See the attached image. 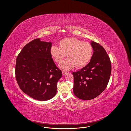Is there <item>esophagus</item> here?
Segmentation results:
<instances>
[{
    "label": "esophagus",
    "instance_id": "34e87169",
    "mask_svg": "<svg viewBox=\"0 0 131 131\" xmlns=\"http://www.w3.org/2000/svg\"><path fill=\"white\" fill-rule=\"evenodd\" d=\"M67 74V72H64V71H63L62 72V74L63 75H65L66 74Z\"/></svg>",
    "mask_w": 131,
    "mask_h": 131
}]
</instances>
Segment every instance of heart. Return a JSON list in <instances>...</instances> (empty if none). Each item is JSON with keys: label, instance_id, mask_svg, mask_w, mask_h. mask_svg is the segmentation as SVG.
Wrapping results in <instances>:
<instances>
[{"label": "heart", "instance_id": "1", "mask_svg": "<svg viewBox=\"0 0 131 131\" xmlns=\"http://www.w3.org/2000/svg\"><path fill=\"white\" fill-rule=\"evenodd\" d=\"M59 47L53 46L50 49V53L55 61L60 63L67 56L68 58L59 65L64 71H69L75 68H81L90 62L93 54L91 45L83 42L75 38H66L61 40Z\"/></svg>", "mask_w": 131, "mask_h": 131}]
</instances>
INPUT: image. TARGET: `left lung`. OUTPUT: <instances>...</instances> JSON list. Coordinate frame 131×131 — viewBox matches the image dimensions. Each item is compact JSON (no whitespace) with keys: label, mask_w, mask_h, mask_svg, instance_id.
I'll return each instance as SVG.
<instances>
[{"label":"left lung","mask_w":131,"mask_h":131,"mask_svg":"<svg viewBox=\"0 0 131 131\" xmlns=\"http://www.w3.org/2000/svg\"><path fill=\"white\" fill-rule=\"evenodd\" d=\"M93 53L89 63L80 71L73 73L74 78L73 92L83 100H89L102 93L109 81L112 66L104 48L91 41Z\"/></svg>","instance_id":"obj_1"}]
</instances>
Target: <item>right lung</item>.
Instances as JSON below:
<instances>
[{
	"label": "right lung",
	"mask_w": 131,
	"mask_h": 131,
	"mask_svg": "<svg viewBox=\"0 0 131 131\" xmlns=\"http://www.w3.org/2000/svg\"><path fill=\"white\" fill-rule=\"evenodd\" d=\"M50 42L36 39L26 44L17 56L16 78L26 95L39 101H47L56 94L57 83L62 72L50 53Z\"/></svg>",
	"instance_id": "1"
}]
</instances>
